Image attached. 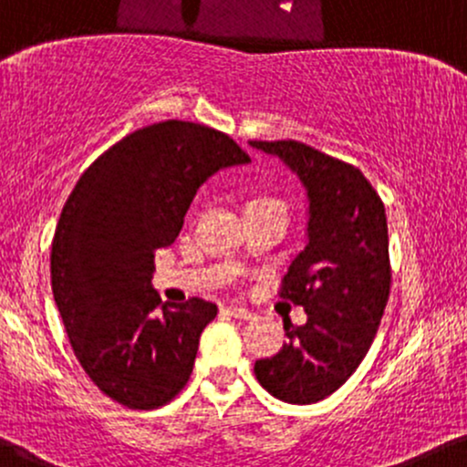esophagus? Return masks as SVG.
<instances>
[{"label":"esophagus","instance_id":"obj_1","mask_svg":"<svg viewBox=\"0 0 467 467\" xmlns=\"http://www.w3.org/2000/svg\"><path fill=\"white\" fill-rule=\"evenodd\" d=\"M225 312H228L230 317H237V319H253V312L244 308V306H228Z\"/></svg>","mask_w":467,"mask_h":467}]
</instances>
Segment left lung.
<instances>
[{
	"label": "left lung",
	"mask_w": 467,
	"mask_h": 467,
	"mask_svg": "<svg viewBox=\"0 0 467 467\" xmlns=\"http://www.w3.org/2000/svg\"><path fill=\"white\" fill-rule=\"evenodd\" d=\"M279 157L308 197V244L281 296L308 321H285L288 341L254 375L273 397L308 406L339 390L370 350L390 296L386 208L363 172L301 141H248Z\"/></svg>",
	"instance_id": "1"
}]
</instances>
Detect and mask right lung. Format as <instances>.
Wrapping results in <instances>:
<instances>
[{"mask_svg":"<svg viewBox=\"0 0 467 467\" xmlns=\"http://www.w3.org/2000/svg\"><path fill=\"white\" fill-rule=\"evenodd\" d=\"M248 161L223 132L168 119L117 141L70 192L50 253L53 296L75 357L112 401L159 408L191 379L217 306L161 304L155 250L179 237L208 177Z\"/></svg>","mask_w":467,"mask_h":467,"instance_id":"right-lung-1","label":"right lung"}]
</instances>
